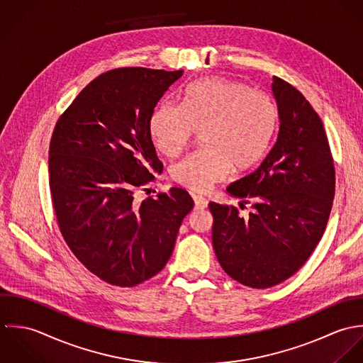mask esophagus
Here are the masks:
<instances>
[{
	"label": "esophagus",
	"mask_w": 363,
	"mask_h": 363,
	"mask_svg": "<svg viewBox=\"0 0 363 363\" xmlns=\"http://www.w3.org/2000/svg\"><path fill=\"white\" fill-rule=\"evenodd\" d=\"M194 202H195V209L198 211H203L208 208V201L203 196H194Z\"/></svg>",
	"instance_id": "34e87169"
}]
</instances>
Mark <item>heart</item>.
Masks as SVG:
<instances>
[{"mask_svg":"<svg viewBox=\"0 0 363 363\" xmlns=\"http://www.w3.org/2000/svg\"><path fill=\"white\" fill-rule=\"evenodd\" d=\"M277 125L272 101L240 81L203 78L182 94L181 106L161 102L150 116L155 147L167 157L178 155L196 130L205 148L171 167L172 179L196 192H208L234 169L252 167L268 150Z\"/></svg>","mask_w":363,"mask_h":363,"instance_id":"heart-1","label":"heart"}]
</instances>
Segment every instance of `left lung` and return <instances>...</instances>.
Wrapping results in <instances>:
<instances>
[{
	"label": "left lung",
	"mask_w": 363,
	"mask_h": 363,
	"mask_svg": "<svg viewBox=\"0 0 363 363\" xmlns=\"http://www.w3.org/2000/svg\"><path fill=\"white\" fill-rule=\"evenodd\" d=\"M279 132L251 174L227 186L251 203L242 218L234 206L209 203L212 241L224 272L244 286L272 288L296 274L321 240L335 194V169L323 122L289 82L274 77Z\"/></svg>",
	"instance_id": "obj_1"
}]
</instances>
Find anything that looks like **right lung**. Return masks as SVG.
<instances>
[{
    "label": "right lung",
    "instance_id": "right-lung-1",
    "mask_svg": "<svg viewBox=\"0 0 363 363\" xmlns=\"http://www.w3.org/2000/svg\"><path fill=\"white\" fill-rule=\"evenodd\" d=\"M182 73L125 67L101 74L56 123L49 148L56 218L77 259L109 285L132 288L157 275L194 208L182 188L135 199L162 172L148 122Z\"/></svg>",
    "mask_w": 363,
    "mask_h": 363
}]
</instances>
